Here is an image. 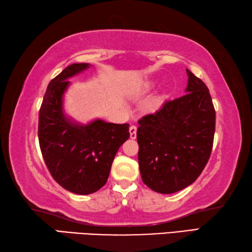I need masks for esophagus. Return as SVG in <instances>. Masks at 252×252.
I'll return each instance as SVG.
<instances>
[{"label": "esophagus", "instance_id": "1", "mask_svg": "<svg viewBox=\"0 0 252 252\" xmlns=\"http://www.w3.org/2000/svg\"><path fill=\"white\" fill-rule=\"evenodd\" d=\"M129 132H130V138L132 140H134L136 138V126H131L130 129H129Z\"/></svg>", "mask_w": 252, "mask_h": 252}]
</instances>
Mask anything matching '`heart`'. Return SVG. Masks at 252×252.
Wrapping results in <instances>:
<instances>
[{
    "label": "heart",
    "mask_w": 252,
    "mask_h": 252,
    "mask_svg": "<svg viewBox=\"0 0 252 252\" xmlns=\"http://www.w3.org/2000/svg\"><path fill=\"white\" fill-rule=\"evenodd\" d=\"M152 87H154V84H153V85H152Z\"/></svg>",
    "instance_id": "b5f03b06"
}]
</instances>
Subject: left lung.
<instances>
[{
  "mask_svg": "<svg viewBox=\"0 0 252 252\" xmlns=\"http://www.w3.org/2000/svg\"><path fill=\"white\" fill-rule=\"evenodd\" d=\"M186 94L139 120L142 181L157 193L173 194L194 183L212 153L216 112L204 82L186 69Z\"/></svg>",
  "mask_w": 252,
  "mask_h": 252,
  "instance_id": "obj_1",
  "label": "left lung"
}]
</instances>
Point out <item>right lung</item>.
Instances as JSON below:
<instances>
[{"mask_svg":"<svg viewBox=\"0 0 252 252\" xmlns=\"http://www.w3.org/2000/svg\"><path fill=\"white\" fill-rule=\"evenodd\" d=\"M89 67L72 63L49 82L38 119L39 146L48 171L62 187L79 195L94 193L106 184L119 148L130 136L127 123L97 119L84 126L63 113L68 78Z\"/></svg>","mask_w":252,"mask_h":252,"instance_id":"add662e5","label":"right lung"}]
</instances>
